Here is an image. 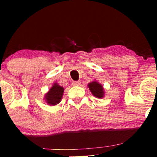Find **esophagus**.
Listing matches in <instances>:
<instances>
[{
  "mask_svg": "<svg viewBox=\"0 0 157 157\" xmlns=\"http://www.w3.org/2000/svg\"><path fill=\"white\" fill-rule=\"evenodd\" d=\"M80 84V81H73L72 86H78Z\"/></svg>",
  "mask_w": 157,
  "mask_h": 157,
  "instance_id": "1",
  "label": "esophagus"
}]
</instances>
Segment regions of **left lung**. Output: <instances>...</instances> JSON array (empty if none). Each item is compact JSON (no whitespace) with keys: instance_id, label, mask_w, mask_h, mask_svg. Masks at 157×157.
I'll return each mask as SVG.
<instances>
[{"instance_id":"obj_1","label":"left lung","mask_w":157,"mask_h":157,"mask_svg":"<svg viewBox=\"0 0 157 157\" xmlns=\"http://www.w3.org/2000/svg\"><path fill=\"white\" fill-rule=\"evenodd\" d=\"M88 86H89L92 94H93L94 96H95L96 97L101 98L104 96V89H103L102 86L99 84L98 82H96V81H93V82L89 83Z\"/></svg>"}]
</instances>
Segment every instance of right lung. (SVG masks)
Returning a JSON list of instances; mask_svg holds the SVG:
<instances>
[{
  "instance_id": "right-lung-1",
  "label": "right lung",
  "mask_w": 157,
  "mask_h": 157,
  "mask_svg": "<svg viewBox=\"0 0 157 157\" xmlns=\"http://www.w3.org/2000/svg\"><path fill=\"white\" fill-rule=\"evenodd\" d=\"M63 88L61 86L54 83L49 91L46 94V102L51 106H54L61 101L63 94Z\"/></svg>"
}]
</instances>
